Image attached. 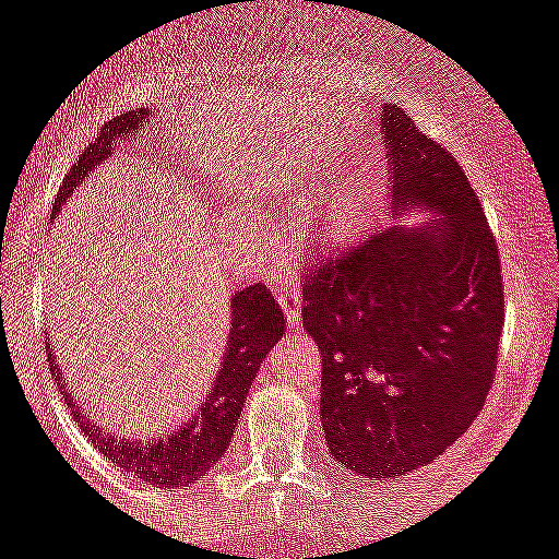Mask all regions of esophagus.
<instances>
[{
    "label": "esophagus",
    "instance_id": "34e87169",
    "mask_svg": "<svg viewBox=\"0 0 559 559\" xmlns=\"http://www.w3.org/2000/svg\"><path fill=\"white\" fill-rule=\"evenodd\" d=\"M276 301H280V307H283V312L288 316L290 326H296V321H299V312H301V296L296 294V288H276Z\"/></svg>",
    "mask_w": 559,
    "mask_h": 559
}]
</instances>
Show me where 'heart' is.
I'll return each instance as SVG.
<instances>
[{"instance_id": "obj_1", "label": "heart", "mask_w": 559, "mask_h": 559, "mask_svg": "<svg viewBox=\"0 0 559 559\" xmlns=\"http://www.w3.org/2000/svg\"><path fill=\"white\" fill-rule=\"evenodd\" d=\"M345 219H348V216H345L340 209H334V211H326V214L318 216V219L312 222V227H316L318 236H323V233H337V230H343Z\"/></svg>"}]
</instances>
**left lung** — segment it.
Masks as SVG:
<instances>
[{
  "label": "left lung",
  "mask_w": 559,
  "mask_h": 559,
  "mask_svg": "<svg viewBox=\"0 0 559 559\" xmlns=\"http://www.w3.org/2000/svg\"><path fill=\"white\" fill-rule=\"evenodd\" d=\"M392 222L318 260L301 318L323 356L321 423L337 464L397 477L466 433L497 373L504 285L497 241L459 162L395 106ZM412 204L417 228L396 222Z\"/></svg>",
  "instance_id": "1"
}]
</instances>
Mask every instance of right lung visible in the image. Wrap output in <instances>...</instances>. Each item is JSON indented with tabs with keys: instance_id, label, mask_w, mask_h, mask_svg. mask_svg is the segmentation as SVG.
<instances>
[{
	"instance_id": "obj_1",
	"label": "right lung",
	"mask_w": 559,
	"mask_h": 559,
	"mask_svg": "<svg viewBox=\"0 0 559 559\" xmlns=\"http://www.w3.org/2000/svg\"><path fill=\"white\" fill-rule=\"evenodd\" d=\"M142 117L151 115L145 111ZM142 120L131 117L129 129H120L117 134L106 136V140L131 134V129H136ZM106 147H111L109 142H106ZM109 153L111 151H106L100 162L109 158ZM90 173H93V164H90ZM90 173L84 169V173L71 175L66 180V186H62L55 200V216H60V211L71 203V194L76 191V186H82V180ZM285 323H288V318L283 316L280 305H276L274 296H271V290L263 283H254L249 288L238 290L230 301V337H227L225 356H222L214 384L209 386V392L203 395L200 406L194 408L189 423L178 425L175 430L156 436V439H131V442L106 433L84 412L82 403L73 401L71 390L62 384L57 356L51 354V348L46 350H49V362L57 376L62 397L71 406L73 419L82 425L84 433L95 439L98 448L109 450V455H115V461L126 472H134L136 477H142V480L156 488H178L189 486L197 477L209 475L219 464L225 450L230 448V439L236 433L238 419H241V408L247 403L249 386H252L260 365L265 362V354L285 334Z\"/></svg>"
}]
</instances>
